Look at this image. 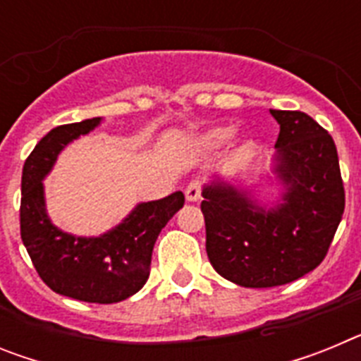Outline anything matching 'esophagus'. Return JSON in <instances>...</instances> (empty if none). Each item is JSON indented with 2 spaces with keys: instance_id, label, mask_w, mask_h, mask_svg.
<instances>
[{
  "instance_id": "34e87169",
  "label": "esophagus",
  "mask_w": 361,
  "mask_h": 361,
  "mask_svg": "<svg viewBox=\"0 0 361 361\" xmlns=\"http://www.w3.org/2000/svg\"><path fill=\"white\" fill-rule=\"evenodd\" d=\"M200 193H202V184H200V180H191L186 186V191H184L186 200H190V202H197L200 199Z\"/></svg>"
}]
</instances>
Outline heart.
I'll use <instances>...</instances> for the list:
<instances>
[{
	"mask_svg": "<svg viewBox=\"0 0 361 361\" xmlns=\"http://www.w3.org/2000/svg\"><path fill=\"white\" fill-rule=\"evenodd\" d=\"M231 135V130L229 128H215L209 130L206 135H202V142L206 146H219Z\"/></svg>",
	"mask_w": 361,
	"mask_h": 361,
	"instance_id": "b5f03b06",
	"label": "heart"
}]
</instances>
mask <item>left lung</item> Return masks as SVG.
I'll return each mask as SVG.
<instances>
[{
  "mask_svg": "<svg viewBox=\"0 0 361 361\" xmlns=\"http://www.w3.org/2000/svg\"><path fill=\"white\" fill-rule=\"evenodd\" d=\"M280 124L276 171L288 193L264 212L231 186L204 188L206 251L220 276L242 288L283 286L318 267L345 209L336 145L298 110H271Z\"/></svg>",
  "mask_w": 361,
  "mask_h": 361,
  "instance_id": "1",
  "label": "left lung"
}]
</instances>
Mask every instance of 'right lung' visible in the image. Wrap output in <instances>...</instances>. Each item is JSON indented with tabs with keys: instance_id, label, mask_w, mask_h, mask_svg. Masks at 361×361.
Returning a JSON list of instances; mask_svg holds the SVG:
<instances>
[{
	"instance_id": "right-lung-1",
	"label": "right lung",
	"mask_w": 361,
	"mask_h": 361,
	"mask_svg": "<svg viewBox=\"0 0 361 361\" xmlns=\"http://www.w3.org/2000/svg\"><path fill=\"white\" fill-rule=\"evenodd\" d=\"M99 117L61 124L32 149L21 177V240L30 260L52 291L92 304H116L135 295L148 280L152 251L166 222L184 206L183 191L139 204L114 231L99 238H75L50 224L44 213L43 183L72 139L99 124Z\"/></svg>"
}]
</instances>
